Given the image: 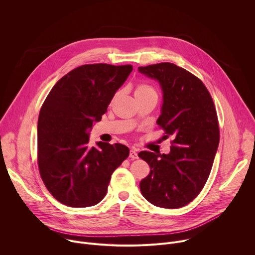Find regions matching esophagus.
<instances>
[{"label":"esophagus","mask_w":255,"mask_h":255,"mask_svg":"<svg viewBox=\"0 0 255 255\" xmlns=\"http://www.w3.org/2000/svg\"><path fill=\"white\" fill-rule=\"evenodd\" d=\"M129 157L131 159H137L138 158V154H137V151L135 149H131L130 150V154H129Z\"/></svg>","instance_id":"34e87169"}]
</instances>
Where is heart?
<instances>
[{"mask_svg": "<svg viewBox=\"0 0 255 255\" xmlns=\"http://www.w3.org/2000/svg\"><path fill=\"white\" fill-rule=\"evenodd\" d=\"M119 93H117L113 100L117 98ZM134 95H135V98L136 99H142V98H149V97H153V98H157V93L155 91V89L149 85H146V84H139L137 85L136 89H135V92H134Z\"/></svg>", "mask_w": 255, "mask_h": 255, "instance_id": "heart-1", "label": "heart"}]
</instances>
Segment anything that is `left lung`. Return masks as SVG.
Listing matches in <instances>:
<instances>
[{"instance_id":"1","label":"left lung","mask_w":255,"mask_h":255,"mask_svg":"<svg viewBox=\"0 0 255 255\" xmlns=\"http://www.w3.org/2000/svg\"><path fill=\"white\" fill-rule=\"evenodd\" d=\"M138 70L160 84L163 104L156 123L172 137L168 154L138 153L150 166L140 191L154 206L181 208L201 193L212 169L220 140L215 105L203 82L183 67L161 62Z\"/></svg>"}]
</instances>
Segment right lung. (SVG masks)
Masks as SVG:
<instances>
[{"label":"right lung","instance_id":"add662e5","mask_svg":"<svg viewBox=\"0 0 255 255\" xmlns=\"http://www.w3.org/2000/svg\"><path fill=\"white\" fill-rule=\"evenodd\" d=\"M131 64L81 65L62 77L38 117L37 159L48 192L61 204L85 208L100 203L114 170L129 156L123 144L89 145V130L102 119Z\"/></svg>","mask_w":255,"mask_h":255}]
</instances>
